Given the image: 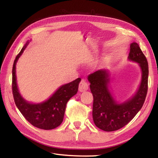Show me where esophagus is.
Listing matches in <instances>:
<instances>
[{
    "mask_svg": "<svg viewBox=\"0 0 158 158\" xmlns=\"http://www.w3.org/2000/svg\"><path fill=\"white\" fill-rule=\"evenodd\" d=\"M89 89V84L85 80L82 79L79 85V90L80 92H84Z\"/></svg>",
    "mask_w": 158,
    "mask_h": 158,
    "instance_id": "1",
    "label": "esophagus"
}]
</instances>
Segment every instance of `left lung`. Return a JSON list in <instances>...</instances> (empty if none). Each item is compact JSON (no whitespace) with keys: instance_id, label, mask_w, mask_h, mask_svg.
Here are the masks:
<instances>
[{"instance_id":"obj_1","label":"left lung","mask_w":158,"mask_h":158,"mask_svg":"<svg viewBox=\"0 0 158 158\" xmlns=\"http://www.w3.org/2000/svg\"><path fill=\"white\" fill-rule=\"evenodd\" d=\"M129 59L139 63L142 71L140 86L134 97L117 104L108 89L109 73L98 70L88 77L93 96V118L98 128L106 132L119 130L126 125L142 107L148 91V65L145 55L136 42L130 44Z\"/></svg>"}]
</instances>
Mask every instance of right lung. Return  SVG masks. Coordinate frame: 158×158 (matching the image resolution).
Wrapping results in <instances>:
<instances>
[{"mask_svg":"<svg viewBox=\"0 0 158 158\" xmlns=\"http://www.w3.org/2000/svg\"><path fill=\"white\" fill-rule=\"evenodd\" d=\"M28 42L16 56L12 68V94L16 106L25 118L33 126L42 130H52L62 123L66 104L77 94L81 79L78 78L60 86L49 100L40 104H31L23 100L19 92L16 81V63Z\"/></svg>","mask_w":158,"mask_h":158,"instance_id":"right-lung-1","label":"right lung"}]
</instances>
